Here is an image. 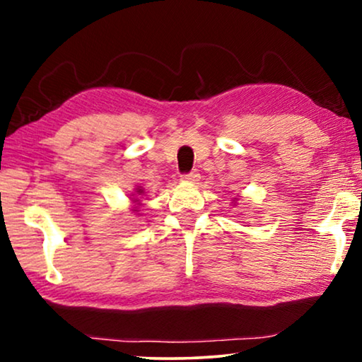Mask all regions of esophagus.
<instances>
[{
    "label": "esophagus",
    "instance_id": "34e87169",
    "mask_svg": "<svg viewBox=\"0 0 362 362\" xmlns=\"http://www.w3.org/2000/svg\"><path fill=\"white\" fill-rule=\"evenodd\" d=\"M199 177H201L199 173H197V171L194 170V171L187 173V175H182L181 180L186 181V182H197V181H199Z\"/></svg>",
    "mask_w": 362,
    "mask_h": 362
}]
</instances>
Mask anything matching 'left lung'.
Returning a JSON list of instances; mask_svg holds the SVG:
<instances>
[{
  "instance_id": "left-lung-1",
  "label": "left lung",
  "mask_w": 362,
  "mask_h": 362,
  "mask_svg": "<svg viewBox=\"0 0 362 362\" xmlns=\"http://www.w3.org/2000/svg\"><path fill=\"white\" fill-rule=\"evenodd\" d=\"M234 204H235V202H234Z\"/></svg>"
}]
</instances>
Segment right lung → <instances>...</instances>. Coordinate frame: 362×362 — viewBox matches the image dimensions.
<instances>
[{
  "mask_svg": "<svg viewBox=\"0 0 362 362\" xmlns=\"http://www.w3.org/2000/svg\"><path fill=\"white\" fill-rule=\"evenodd\" d=\"M140 194H143V189H141V187H136V189H135V192H132V197H130V201H132V212H135V214H138V211H140V209H138V207H140V204H141V202H140V199H138V196H140Z\"/></svg>",
  "mask_w": 362,
  "mask_h": 362,
  "instance_id": "obj_1",
  "label": "right lung"
}]
</instances>
